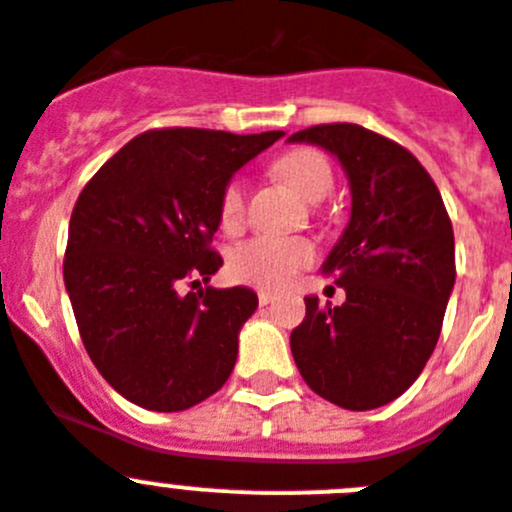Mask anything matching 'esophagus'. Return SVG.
Here are the masks:
<instances>
[{
    "mask_svg": "<svg viewBox=\"0 0 512 512\" xmlns=\"http://www.w3.org/2000/svg\"><path fill=\"white\" fill-rule=\"evenodd\" d=\"M257 300H260V305H270L272 300H275V295H272L270 290H260V293H257Z\"/></svg>",
    "mask_w": 512,
    "mask_h": 512,
    "instance_id": "esophagus-1",
    "label": "esophagus"
}]
</instances>
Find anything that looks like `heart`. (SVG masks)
I'll use <instances>...</instances> for the list:
<instances>
[{
  "instance_id": "b5f03b06",
  "label": "heart",
  "mask_w": 512,
  "mask_h": 512,
  "mask_svg": "<svg viewBox=\"0 0 512 512\" xmlns=\"http://www.w3.org/2000/svg\"><path fill=\"white\" fill-rule=\"evenodd\" d=\"M280 179L303 202L318 204L333 191L331 161L318 148H295L275 161ZM245 217V184L229 179L219 194V222L224 229L240 227ZM315 250L300 237H255L234 247L229 255V272L234 280L257 288L278 290L293 283L298 272L313 262Z\"/></svg>"
}]
</instances>
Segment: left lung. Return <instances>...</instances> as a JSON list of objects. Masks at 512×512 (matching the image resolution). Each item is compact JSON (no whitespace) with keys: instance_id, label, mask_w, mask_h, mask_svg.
I'll return each instance as SVG.
<instances>
[{"instance_id":"left-lung-1","label":"left lung","mask_w":512,"mask_h":512,"mask_svg":"<svg viewBox=\"0 0 512 512\" xmlns=\"http://www.w3.org/2000/svg\"><path fill=\"white\" fill-rule=\"evenodd\" d=\"M336 156L351 186V217L321 272L346 300L305 298L290 351L305 384L351 412L384 407L422 374L455 288V234L439 189L407 148L364 126L293 133ZM331 288V285H328Z\"/></svg>"}]
</instances>
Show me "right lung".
I'll return each mask as SVG.
<instances>
[{
  "label": "right lung",
  "instance_id": "1",
  "mask_svg": "<svg viewBox=\"0 0 512 512\" xmlns=\"http://www.w3.org/2000/svg\"><path fill=\"white\" fill-rule=\"evenodd\" d=\"M283 131L237 136L164 128L128 141L80 191L68 229L65 290L103 379L138 407L184 412L224 386L255 290L204 288L222 267L209 247L219 194Z\"/></svg>",
  "mask_w": 512,
  "mask_h": 512
}]
</instances>
